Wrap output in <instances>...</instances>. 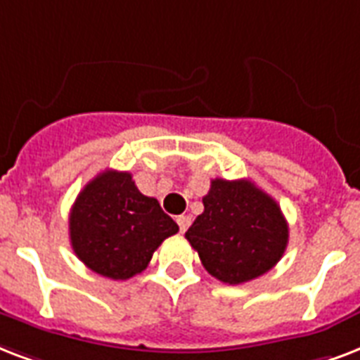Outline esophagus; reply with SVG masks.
Returning <instances> with one entry per match:
<instances>
[{
	"label": "esophagus",
	"mask_w": 360,
	"mask_h": 360,
	"mask_svg": "<svg viewBox=\"0 0 360 360\" xmlns=\"http://www.w3.org/2000/svg\"><path fill=\"white\" fill-rule=\"evenodd\" d=\"M176 224L178 227H180V233H186L189 225H191V218H189V216H178Z\"/></svg>",
	"instance_id": "esophagus-1"
}]
</instances>
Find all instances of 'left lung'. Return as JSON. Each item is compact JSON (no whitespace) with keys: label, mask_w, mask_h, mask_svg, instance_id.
I'll return each mask as SVG.
<instances>
[{"label":"left lung","mask_w":360,"mask_h":360,"mask_svg":"<svg viewBox=\"0 0 360 360\" xmlns=\"http://www.w3.org/2000/svg\"><path fill=\"white\" fill-rule=\"evenodd\" d=\"M205 212L186 233L208 274L238 285L269 272L289 240L280 206L250 180L210 182Z\"/></svg>","instance_id":"8db88e82"}]
</instances>
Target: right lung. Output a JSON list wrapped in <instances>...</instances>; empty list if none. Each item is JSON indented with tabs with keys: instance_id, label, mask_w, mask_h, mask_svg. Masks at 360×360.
I'll return each instance as SVG.
<instances>
[{
	"instance_id": "right-lung-1",
	"label": "right lung",
	"mask_w": 360,
	"mask_h": 360,
	"mask_svg": "<svg viewBox=\"0 0 360 360\" xmlns=\"http://www.w3.org/2000/svg\"><path fill=\"white\" fill-rule=\"evenodd\" d=\"M176 233L158 199L142 195L129 172L112 169L86 184L69 214L77 257L110 280L141 274L161 242Z\"/></svg>"
}]
</instances>
